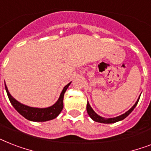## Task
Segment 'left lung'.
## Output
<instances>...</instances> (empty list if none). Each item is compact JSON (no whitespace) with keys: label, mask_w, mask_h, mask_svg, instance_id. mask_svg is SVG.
I'll use <instances>...</instances> for the list:
<instances>
[{"label":"left lung","mask_w":151,"mask_h":151,"mask_svg":"<svg viewBox=\"0 0 151 151\" xmlns=\"http://www.w3.org/2000/svg\"><path fill=\"white\" fill-rule=\"evenodd\" d=\"M140 96L139 97L137 101L136 102V103L132 106V107L131 109H129L127 112H125L123 114L120 115V116H117L116 117H110V118H104V117H101L99 115H98L95 112L93 109L91 107V106H90L89 103H88V101L87 102V112L89 115V117L92 118L93 121L96 122H99V123H103V124H112V123H115V122H120V121H122L123 119H124L125 117H128L132 110H134V108L136 107V105H137V103L139 102V99Z\"/></svg>","instance_id":"1"}]
</instances>
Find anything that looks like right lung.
<instances>
[{"mask_svg": "<svg viewBox=\"0 0 151 151\" xmlns=\"http://www.w3.org/2000/svg\"><path fill=\"white\" fill-rule=\"evenodd\" d=\"M70 83L71 82H70L68 85H66L63 88V89L62 91L61 94L59 96L58 100L56 101V103H54L51 106L45 108L32 107V106H29L24 105V104L19 103L14 97L12 96V95L9 93L5 82H4V86H5V90L7 94H8V99L10 100L12 105L14 106V108L20 114L23 116L26 119L31 121V122H42L54 119L56 117H58V115L61 113L62 110L63 108L64 93L66 92V89L68 88Z\"/></svg>", "mask_w": 151, "mask_h": 151, "instance_id": "1", "label": "right lung"}]
</instances>
